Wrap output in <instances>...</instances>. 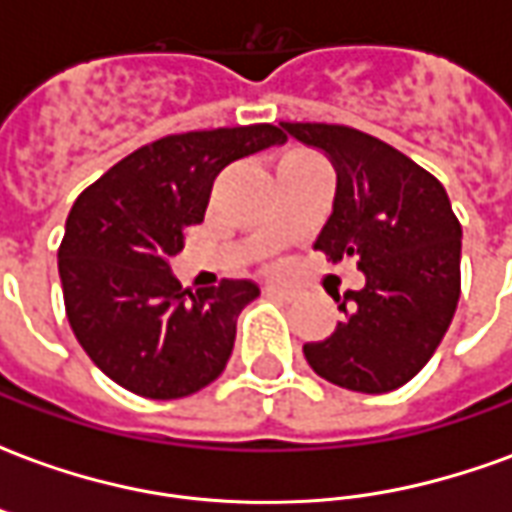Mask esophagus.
<instances>
[{"label": "esophagus", "instance_id": "esophagus-1", "mask_svg": "<svg viewBox=\"0 0 512 512\" xmlns=\"http://www.w3.org/2000/svg\"><path fill=\"white\" fill-rule=\"evenodd\" d=\"M266 293L268 296H274V299H285V301H290L293 296H296L293 290L282 288V285H266Z\"/></svg>", "mask_w": 512, "mask_h": 512}]
</instances>
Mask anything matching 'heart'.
Returning a JSON list of instances; mask_svg holds the SVG:
<instances>
[{"label": "heart", "instance_id": "1", "mask_svg": "<svg viewBox=\"0 0 512 512\" xmlns=\"http://www.w3.org/2000/svg\"><path fill=\"white\" fill-rule=\"evenodd\" d=\"M312 158L315 156L304 153V150H293V153H285V156H282V161H312ZM282 161H279V164H282Z\"/></svg>", "mask_w": 512, "mask_h": 512}]
</instances>
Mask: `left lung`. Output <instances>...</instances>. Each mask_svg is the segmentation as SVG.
<instances>
[{
    "instance_id": "left-lung-1",
    "label": "left lung",
    "mask_w": 512,
    "mask_h": 512,
    "mask_svg": "<svg viewBox=\"0 0 512 512\" xmlns=\"http://www.w3.org/2000/svg\"><path fill=\"white\" fill-rule=\"evenodd\" d=\"M323 150L337 172L329 222L315 249L356 257L365 288L337 293L345 318L304 345L326 381L381 395L417 376L450 329L461 296V222L430 172L376 136L326 123H279Z\"/></svg>"
}]
</instances>
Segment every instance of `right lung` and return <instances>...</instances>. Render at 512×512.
<instances>
[{
    "instance_id": "right-lung-1",
    "label": "right lung",
    "mask_w": 512,
    "mask_h": 512,
    "mask_svg": "<svg viewBox=\"0 0 512 512\" xmlns=\"http://www.w3.org/2000/svg\"><path fill=\"white\" fill-rule=\"evenodd\" d=\"M282 142L268 123L164 136L117 161L73 202L57 255L65 312L79 345L115 384L175 400L219 378L235 321L260 288L222 279L191 293L169 257L183 249L186 227L205 219L216 175Z\"/></svg>"
}]
</instances>
